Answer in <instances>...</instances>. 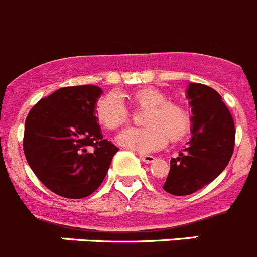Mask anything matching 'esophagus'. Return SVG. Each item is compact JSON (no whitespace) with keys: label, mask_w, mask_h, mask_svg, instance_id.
Here are the masks:
<instances>
[{"label":"esophagus","mask_w":257,"mask_h":257,"mask_svg":"<svg viewBox=\"0 0 257 257\" xmlns=\"http://www.w3.org/2000/svg\"><path fill=\"white\" fill-rule=\"evenodd\" d=\"M140 159L144 162V163H153V162L155 161V157H153V155L140 154Z\"/></svg>","instance_id":"esophagus-1"}]
</instances>
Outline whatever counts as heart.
<instances>
[{"label": "heart", "mask_w": 257, "mask_h": 257, "mask_svg": "<svg viewBox=\"0 0 257 257\" xmlns=\"http://www.w3.org/2000/svg\"><path fill=\"white\" fill-rule=\"evenodd\" d=\"M138 108H148L143 117L144 127H128L118 134L117 143L121 147L141 153L159 150L167 145L168 136L177 141L190 128V116L180 104L168 103L161 90L145 88L128 95ZM98 122L107 130H116L128 119V109L121 96L109 93L100 98L95 105Z\"/></svg>", "instance_id": "obj_1"}]
</instances>
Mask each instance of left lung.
Listing matches in <instances>:
<instances>
[{
    "instance_id": "obj_1",
    "label": "left lung",
    "mask_w": 257,
    "mask_h": 257,
    "mask_svg": "<svg viewBox=\"0 0 257 257\" xmlns=\"http://www.w3.org/2000/svg\"><path fill=\"white\" fill-rule=\"evenodd\" d=\"M191 107V139L172 158L163 188L176 196L196 192L224 171L234 148L236 128L222 96L213 88L190 82L186 90Z\"/></svg>"
}]
</instances>
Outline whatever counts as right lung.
I'll use <instances>...</instances> for the list:
<instances>
[{
    "label": "right lung",
    "mask_w": 257,
    "mask_h": 257,
    "mask_svg": "<svg viewBox=\"0 0 257 257\" xmlns=\"http://www.w3.org/2000/svg\"><path fill=\"white\" fill-rule=\"evenodd\" d=\"M103 90L67 86L41 99L25 121L24 154L51 191L67 199L93 194L105 178L118 148L103 139L95 105Z\"/></svg>",
    "instance_id": "1"
}]
</instances>
